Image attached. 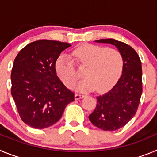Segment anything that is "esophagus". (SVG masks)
<instances>
[{
  "mask_svg": "<svg viewBox=\"0 0 157 157\" xmlns=\"http://www.w3.org/2000/svg\"><path fill=\"white\" fill-rule=\"evenodd\" d=\"M85 96L83 95V94H76L75 95V100H78V99H81V98H84Z\"/></svg>",
  "mask_w": 157,
  "mask_h": 157,
  "instance_id": "obj_1",
  "label": "esophagus"
}]
</instances>
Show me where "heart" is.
Returning <instances> with one entry per match:
<instances>
[{
    "mask_svg": "<svg viewBox=\"0 0 157 157\" xmlns=\"http://www.w3.org/2000/svg\"><path fill=\"white\" fill-rule=\"evenodd\" d=\"M76 62L82 67H86L76 89L80 91L97 90L99 93L107 92L117 82L123 71V58L116 49L101 45L82 44L72 52ZM58 76L67 86H72L78 80V74L71 59L67 55L59 56L56 62Z\"/></svg>",
    "mask_w": 157,
    "mask_h": 157,
    "instance_id": "obj_1",
    "label": "heart"
}]
</instances>
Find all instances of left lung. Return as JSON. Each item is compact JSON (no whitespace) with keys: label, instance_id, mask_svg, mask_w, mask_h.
I'll list each match as a JSON object with an SVG mask.
<instances>
[{"label":"left lung","instance_id":"8db88e82","mask_svg":"<svg viewBox=\"0 0 157 157\" xmlns=\"http://www.w3.org/2000/svg\"><path fill=\"white\" fill-rule=\"evenodd\" d=\"M95 41L115 45L123 58L121 77L112 90L97 97V106L89 116L94 126L112 131L124 127L138 110L142 94L141 63L136 51L126 43L112 38Z\"/></svg>","mask_w":157,"mask_h":157}]
</instances>
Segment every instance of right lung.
<instances>
[{
	"label": "right lung",
	"mask_w": 157,
	"mask_h": 157,
	"mask_svg": "<svg viewBox=\"0 0 157 157\" xmlns=\"http://www.w3.org/2000/svg\"><path fill=\"white\" fill-rule=\"evenodd\" d=\"M71 45L50 40L31 42L18 53L11 73L13 98L21 120L36 129L53 125L75 100L74 93L63 84L56 62Z\"/></svg>",
	"instance_id": "obj_1"
}]
</instances>
